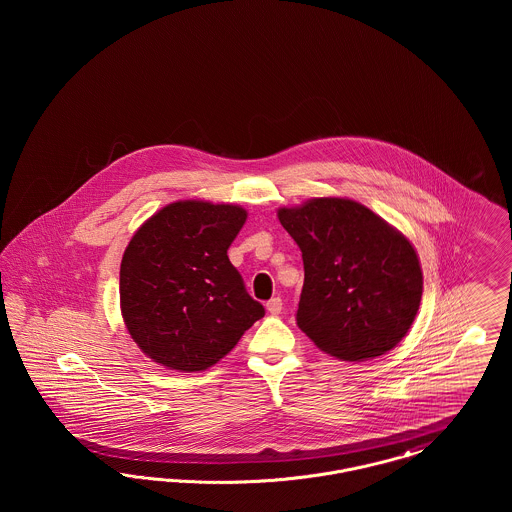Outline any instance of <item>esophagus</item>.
<instances>
[{
    "instance_id": "esophagus-1",
    "label": "esophagus",
    "mask_w": 512,
    "mask_h": 512,
    "mask_svg": "<svg viewBox=\"0 0 512 512\" xmlns=\"http://www.w3.org/2000/svg\"><path fill=\"white\" fill-rule=\"evenodd\" d=\"M267 311L270 315H278L282 311V299L280 297H272L267 301Z\"/></svg>"
}]
</instances>
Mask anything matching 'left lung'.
<instances>
[{
	"label": "left lung",
	"mask_w": 512,
	"mask_h": 512,
	"mask_svg": "<svg viewBox=\"0 0 512 512\" xmlns=\"http://www.w3.org/2000/svg\"><path fill=\"white\" fill-rule=\"evenodd\" d=\"M278 219L305 268L295 320L318 349L341 361H366L407 336L422 297V270L403 234L340 197L284 207Z\"/></svg>",
	"instance_id": "8db88e82"
}]
</instances>
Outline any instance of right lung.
<instances>
[{
	"label": "right lung",
	"instance_id": "1",
	"mask_svg": "<svg viewBox=\"0 0 512 512\" xmlns=\"http://www.w3.org/2000/svg\"><path fill=\"white\" fill-rule=\"evenodd\" d=\"M245 219L238 205L176 201L132 236L121 263L122 317L155 363L205 370L265 317L226 253Z\"/></svg>",
	"mask_w": 512,
	"mask_h": 512
}]
</instances>
